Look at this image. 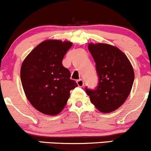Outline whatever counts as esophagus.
<instances>
[{
  "instance_id": "34e87169",
  "label": "esophagus",
  "mask_w": 151,
  "mask_h": 151,
  "mask_svg": "<svg viewBox=\"0 0 151 151\" xmlns=\"http://www.w3.org/2000/svg\"><path fill=\"white\" fill-rule=\"evenodd\" d=\"M77 85H78V86L82 87L84 85V81H83V80H82V79H80V80H78L77 81Z\"/></svg>"
}]
</instances>
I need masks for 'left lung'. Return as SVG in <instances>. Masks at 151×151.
Returning <instances> with one entry per match:
<instances>
[{"label":"left lung","instance_id":"left-lung-1","mask_svg":"<svg viewBox=\"0 0 151 151\" xmlns=\"http://www.w3.org/2000/svg\"><path fill=\"white\" fill-rule=\"evenodd\" d=\"M88 49L96 62L98 83L85 91L100 111H114L129 96L134 80L132 66L124 53L112 45L90 44Z\"/></svg>","mask_w":151,"mask_h":151}]
</instances>
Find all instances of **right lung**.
<instances>
[{
    "mask_svg": "<svg viewBox=\"0 0 151 151\" xmlns=\"http://www.w3.org/2000/svg\"><path fill=\"white\" fill-rule=\"evenodd\" d=\"M72 43L46 40L33 49L22 63L21 81L25 95L37 111L56 115L63 110L71 90L77 86L63 67L64 55Z\"/></svg>",
    "mask_w": 151,
    "mask_h": 151,
    "instance_id": "add662e5",
    "label": "right lung"
}]
</instances>
